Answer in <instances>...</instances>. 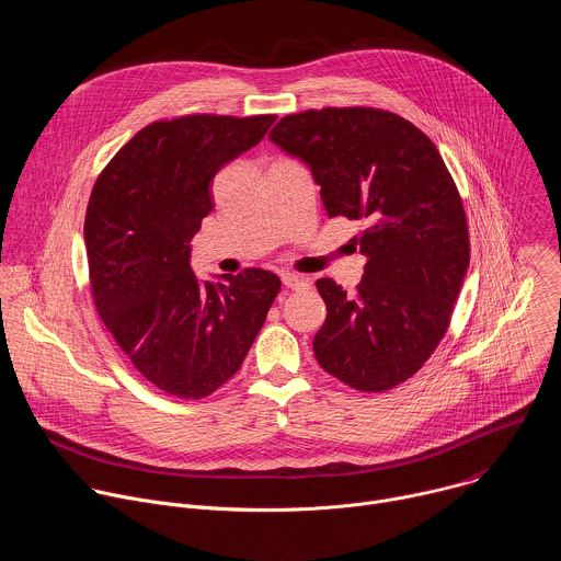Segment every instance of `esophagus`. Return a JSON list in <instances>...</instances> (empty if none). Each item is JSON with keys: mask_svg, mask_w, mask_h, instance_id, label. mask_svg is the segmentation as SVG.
<instances>
[{"mask_svg": "<svg viewBox=\"0 0 561 561\" xmlns=\"http://www.w3.org/2000/svg\"><path fill=\"white\" fill-rule=\"evenodd\" d=\"M282 282L286 288L290 290H301V288H308L310 282L304 279V277H297V275H290V273H282Z\"/></svg>", "mask_w": 561, "mask_h": 561, "instance_id": "esophagus-1", "label": "esophagus"}]
</instances>
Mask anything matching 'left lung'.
I'll return each mask as SVG.
<instances>
[{
    "label": "left lung",
    "instance_id": "obj_1",
    "mask_svg": "<svg viewBox=\"0 0 561 561\" xmlns=\"http://www.w3.org/2000/svg\"><path fill=\"white\" fill-rule=\"evenodd\" d=\"M268 137L310 169L329 217L364 224L357 293L314 284L327 301L312 340L319 366L364 392L402 383L444 337L470 260L439 150L404 117L362 106L286 115Z\"/></svg>",
    "mask_w": 561,
    "mask_h": 561
}]
</instances>
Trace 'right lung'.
<instances>
[{"mask_svg":"<svg viewBox=\"0 0 561 561\" xmlns=\"http://www.w3.org/2000/svg\"><path fill=\"white\" fill-rule=\"evenodd\" d=\"M275 115H188L141 128L98 178L84 242L102 322L157 388L202 399L228 381L282 282L249 268L199 279L191 239L213 210L210 182L257 146Z\"/></svg>","mask_w":561,"mask_h":561,"instance_id":"1","label":"right lung"}]
</instances>
